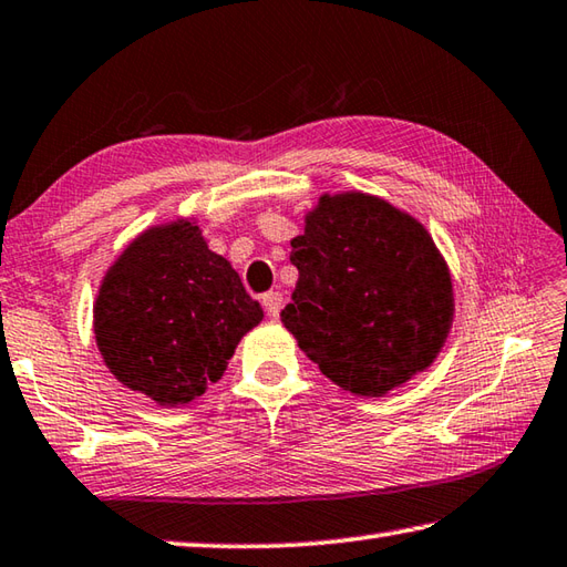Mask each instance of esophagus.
Here are the masks:
<instances>
[{"mask_svg":"<svg viewBox=\"0 0 567 567\" xmlns=\"http://www.w3.org/2000/svg\"><path fill=\"white\" fill-rule=\"evenodd\" d=\"M261 303L266 308V313H269V318H279L281 306H284V296L279 291H269L261 296Z\"/></svg>","mask_w":567,"mask_h":567,"instance_id":"obj_1","label":"esophagus"}]
</instances>
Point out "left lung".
<instances>
[{
    "mask_svg": "<svg viewBox=\"0 0 567 567\" xmlns=\"http://www.w3.org/2000/svg\"><path fill=\"white\" fill-rule=\"evenodd\" d=\"M291 247L298 284L281 323L326 378L382 398L432 365L454 291L420 221L365 192L323 195Z\"/></svg>",
    "mask_w": 567,
    "mask_h": 567,
    "instance_id": "1",
    "label": "left lung"
}]
</instances>
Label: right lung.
I'll return each mask as SVG.
<instances>
[{
	"label": "right lung",
	"mask_w": 567,
	"mask_h": 567,
	"mask_svg": "<svg viewBox=\"0 0 567 567\" xmlns=\"http://www.w3.org/2000/svg\"><path fill=\"white\" fill-rule=\"evenodd\" d=\"M264 311L195 221L143 231L103 276L93 333L125 388L163 408L187 404L217 382Z\"/></svg>",
	"instance_id": "add662e5"
}]
</instances>
